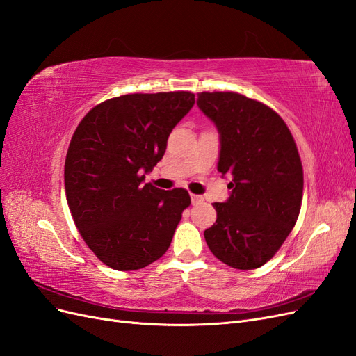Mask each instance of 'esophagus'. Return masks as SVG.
<instances>
[{
	"instance_id": "34e87169",
	"label": "esophagus",
	"mask_w": 356,
	"mask_h": 356,
	"mask_svg": "<svg viewBox=\"0 0 356 356\" xmlns=\"http://www.w3.org/2000/svg\"><path fill=\"white\" fill-rule=\"evenodd\" d=\"M190 197H191V203H193V204H200V203H203V197H202L200 195H191Z\"/></svg>"
}]
</instances>
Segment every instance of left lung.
I'll return each instance as SVG.
<instances>
[{
	"label": "left lung",
	"mask_w": 356,
	"mask_h": 356,
	"mask_svg": "<svg viewBox=\"0 0 356 356\" xmlns=\"http://www.w3.org/2000/svg\"><path fill=\"white\" fill-rule=\"evenodd\" d=\"M197 106L220 134L218 170L232 193L213 203L204 230L211 252L233 268L266 264L293 230L303 197V168L288 126L267 105L234 92H202Z\"/></svg>",
	"instance_id": "left-lung-1"
}]
</instances>
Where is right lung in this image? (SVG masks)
<instances>
[{
    "instance_id": "1",
    "label": "right lung",
    "mask_w": 356,
    "mask_h": 356,
    "mask_svg": "<svg viewBox=\"0 0 356 356\" xmlns=\"http://www.w3.org/2000/svg\"><path fill=\"white\" fill-rule=\"evenodd\" d=\"M193 105L190 92L123 95L96 105L75 129L65 160L68 207L84 242L114 270L159 260L191 203L184 188L144 181Z\"/></svg>"
}]
</instances>
